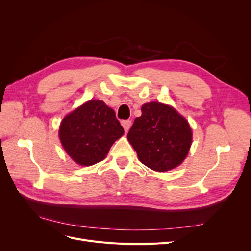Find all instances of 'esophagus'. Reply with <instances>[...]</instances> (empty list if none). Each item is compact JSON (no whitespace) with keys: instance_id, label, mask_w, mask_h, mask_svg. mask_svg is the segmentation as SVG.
Returning a JSON list of instances; mask_svg holds the SVG:
<instances>
[{"instance_id":"34e87169","label":"esophagus","mask_w":251,"mask_h":251,"mask_svg":"<svg viewBox=\"0 0 251 251\" xmlns=\"http://www.w3.org/2000/svg\"><path fill=\"white\" fill-rule=\"evenodd\" d=\"M121 124H122V126H123V128H124V130H125V132H127V131L130 129V127H131V121L130 120H123L122 122H121Z\"/></svg>"}]
</instances>
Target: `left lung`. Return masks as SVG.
<instances>
[{
	"label": "left lung",
	"mask_w": 251,
	"mask_h": 251,
	"mask_svg": "<svg viewBox=\"0 0 251 251\" xmlns=\"http://www.w3.org/2000/svg\"><path fill=\"white\" fill-rule=\"evenodd\" d=\"M127 138L139 161L153 171L166 172L188 154L192 132L187 120L170 105L151 101L141 107Z\"/></svg>",
	"instance_id": "8db88e82"
}]
</instances>
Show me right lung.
<instances>
[{
  "label": "right lung",
  "instance_id": "right-lung-1",
  "mask_svg": "<svg viewBox=\"0 0 251 251\" xmlns=\"http://www.w3.org/2000/svg\"><path fill=\"white\" fill-rule=\"evenodd\" d=\"M124 134L114 110L102 100H91L66 116L60 125L62 146L80 166L102 161L113 143Z\"/></svg>",
  "mask_w": 251,
  "mask_h": 251
}]
</instances>
